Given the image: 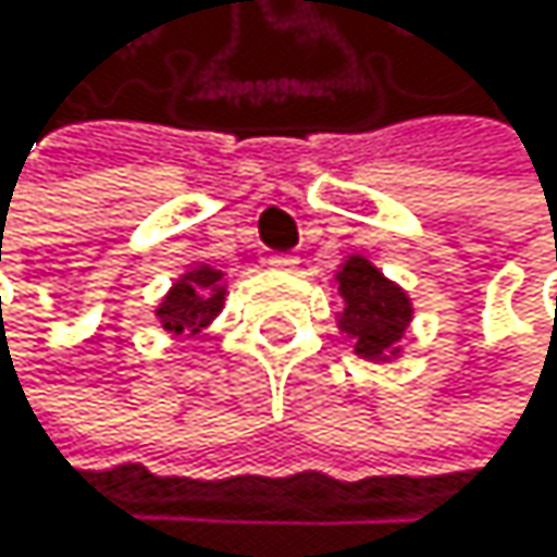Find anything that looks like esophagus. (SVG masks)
<instances>
[{
  "label": "esophagus",
  "mask_w": 557,
  "mask_h": 557,
  "mask_svg": "<svg viewBox=\"0 0 557 557\" xmlns=\"http://www.w3.org/2000/svg\"><path fill=\"white\" fill-rule=\"evenodd\" d=\"M270 267L290 273V270H297V257H290V253H276V257H270Z\"/></svg>",
  "instance_id": "esophagus-1"
}]
</instances>
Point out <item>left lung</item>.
Masks as SVG:
<instances>
[{
  "instance_id": "1",
  "label": "left lung",
  "mask_w": 557,
  "mask_h": 557,
  "mask_svg": "<svg viewBox=\"0 0 557 557\" xmlns=\"http://www.w3.org/2000/svg\"><path fill=\"white\" fill-rule=\"evenodd\" d=\"M341 297L337 331L354 344V354L374 363H391L404 354L400 337L414 320V300L400 284L384 276L368 257L350 253L334 270Z\"/></svg>"
}]
</instances>
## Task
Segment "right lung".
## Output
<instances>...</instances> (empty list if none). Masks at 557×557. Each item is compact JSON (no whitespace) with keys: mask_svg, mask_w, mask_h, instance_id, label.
I'll return each instance as SVG.
<instances>
[{"mask_svg":"<svg viewBox=\"0 0 557 557\" xmlns=\"http://www.w3.org/2000/svg\"><path fill=\"white\" fill-rule=\"evenodd\" d=\"M226 304V273L210 263H189L157 304V320L170 337H194L210 327Z\"/></svg>","mask_w":557,"mask_h":557,"instance_id":"add662e5","label":"right lung"}]
</instances>
